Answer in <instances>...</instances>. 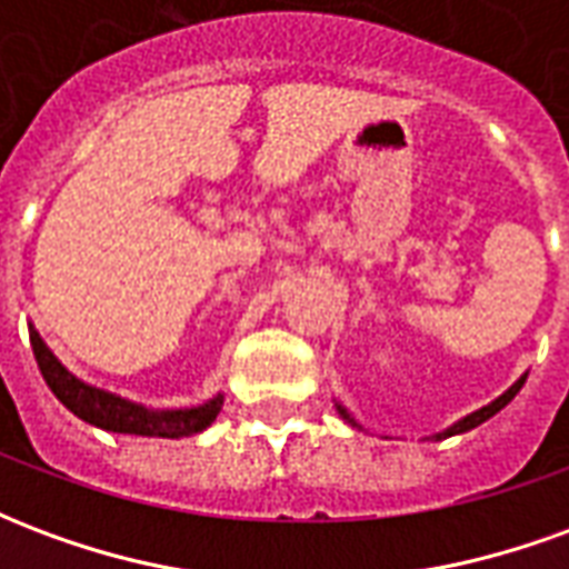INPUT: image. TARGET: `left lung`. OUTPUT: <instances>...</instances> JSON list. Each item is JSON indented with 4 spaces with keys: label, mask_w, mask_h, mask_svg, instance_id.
I'll return each mask as SVG.
<instances>
[{
    "label": "left lung",
    "mask_w": 569,
    "mask_h": 569,
    "mask_svg": "<svg viewBox=\"0 0 569 569\" xmlns=\"http://www.w3.org/2000/svg\"><path fill=\"white\" fill-rule=\"evenodd\" d=\"M525 381H527V378H521V381H518V383H512V387H509V390H506V393H502L500 399H493L490 406L478 408L476 415H469V418H463V420H460V423H453L451 429H445V432H439L436 439H448V436H457V432H466V429H472V427H478V423H485V420H488V418H493V415H497L500 408H506V406H509V402H512L515 393H518V390L525 387ZM338 411L345 415V420H350V423H353V418L347 415L345 408L338 406ZM353 427H357V423H353Z\"/></svg>",
    "instance_id": "left-lung-1"
}]
</instances>
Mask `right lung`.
I'll list each match as a JSON object with an SVG mask.
<instances>
[{"instance_id": "obj_1", "label": "right lung", "mask_w": 569, "mask_h": 569, "mask_svg": "<svg viewBox=\"0 0 569 569\" xmlns=\"http://www.w3.org/2000/svg\"><path fill=\"white\" fill-rule=\"evenodd\" d=\"M30 345L42 371L44 383L51 387V393L76 415L88 420L93 427L109 429V432H130V436H158V439H182L194 436L200 429H207L222 408V396H216L212 402L200 408H186V411H146L142 406H133L121 396L106 393L97 387L81 383L76 375H69L54 353L44 347L39 332L30 329Z\"/></svg>"}]
</instances>
